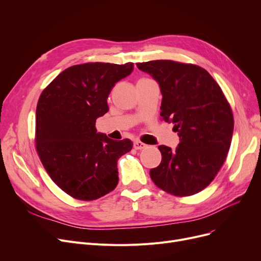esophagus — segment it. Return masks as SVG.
Here are the masks:
<instances>
[{"label":"esophagus","mask_w":261,"mask_h":261,"mask_svg":"<svg viewBox=\"0 0 261 261\" xmlns=\"http://www.w3.org/2000/svg\"><path fill=\"white\" fill-rule=\"evenodd\" d=\"M133 147H134L136 150H141V149L146 148V147H147V145H146V144H144V143H142L141 141H135V142H134V144H133Z\"/></svg>","instance_id":"obj_1"}]
</instances>
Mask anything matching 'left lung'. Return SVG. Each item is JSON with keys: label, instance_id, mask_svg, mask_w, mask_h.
<instances>
[{"label": "left lung", "instance_id": "8db88e82", "mask_svg": "<svg viewBox=\"0 0 261 261\" xmlns=\"http://www.w3.org/2000/svg\"><path fill=\"white\" fill-rule=\"evenodd\" d=\"M162 94L161 116L173 122L180 143L159 146L161 164L150 169L156 186L174 196L195 195L214 180L229 150L234 117L222 90L204 68L154 60L136 64Z\"/></svg>", "mask_w": 261, "mask_h": 261}]
</instances>
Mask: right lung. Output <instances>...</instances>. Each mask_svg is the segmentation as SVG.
I'll return each mask as SVG.
<instances>
[{
	"label": "right lung",
	"mask_w": 261,
	"mask_h": 261,
	"mask_svg": "<svg viewBox=\"0 0 261 261\" xmlns=\"http://www.w3.org/2000/svg\"><path fill=\"white\" fill-rule=\"evenodd\" d=\"M133 63H85L61 72L41 94L36 111V147L50 179L67 195L91 201L118 183L117 161L132 149L97 132L109 111L108 96L129 76Z\"/></svg>",
	"instance_id": "add662e5"
}]
</instances>
